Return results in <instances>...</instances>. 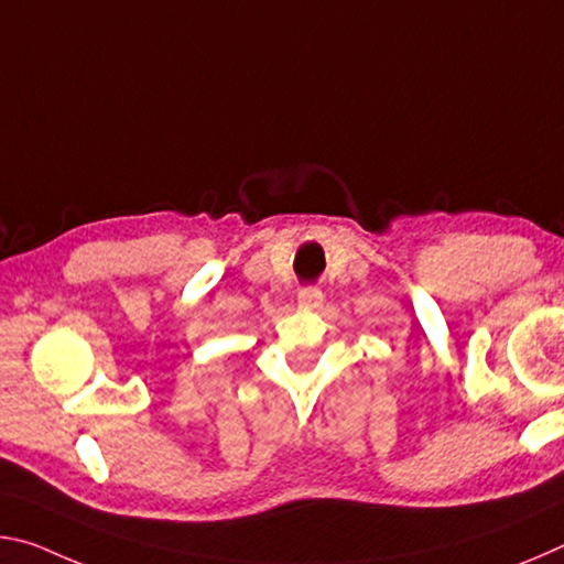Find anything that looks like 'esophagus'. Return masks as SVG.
I'll list each match as a JSON object with an SVG mask.
<instances>
[{
    "label": "esophagus",
    "mask_w": 564,
    "mask_h": 564,
    "mask_svg": "<svg viewBox=\"0 0 564 564\" xmlns=\"http://www.w3.org/2000/svg\"><path fill=\"white\" fill-rule=\"evenodd\" d=\"M299 305L305 311H318L323 305V291L316 285H308V289L299 291Z\"/></svg>",
    "instance_id": "obj_1"
}]
</instances>
